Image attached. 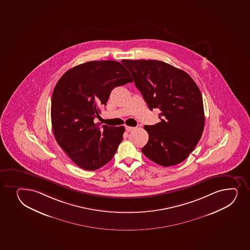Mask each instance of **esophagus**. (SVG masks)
Returning <instances> with one entry per match:
<instances>
[{"mask_svg":"<svg viewBox=\"0 0 250 250\" xmlns=\"http://www.w3.org/2000/svg\"><path fill=\"white\" fill-rule=\"evenodd\" d=\"M135 129V127H132V126H125V130L126 131H132V130H134V129Z\"/></svg>","mask_w":250,"mask_h":250,"instance_id":"obj_1","label":"esophagus"}]
</instances>
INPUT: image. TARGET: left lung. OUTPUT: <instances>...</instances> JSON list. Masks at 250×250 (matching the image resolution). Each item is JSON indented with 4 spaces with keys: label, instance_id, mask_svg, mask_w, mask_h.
<instances>
[{
    "label": "left lung",
    "instance_id": "8db88e82",
    "mask_svg": "<svg viewBox=\"0 0 250 250\" xmlns=\"http://www.w3.org/2000/svg\"><path fill=\"white\" fill-rule=\"evenodd\" d=\"M150 110L161 120L145 125L149 141L141 149L146 157L168 167L181 163L202 136L205 111L201 92L184 70L156 60H123Z\"/></svg>",
    "mask_w": 250,
    "mask_h": 250
}]
</instances>
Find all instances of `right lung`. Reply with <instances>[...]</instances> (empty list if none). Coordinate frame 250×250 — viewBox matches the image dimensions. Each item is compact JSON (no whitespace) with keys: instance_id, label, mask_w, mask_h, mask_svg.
Returning a JSON list of instances; mask_svg holds the SVG:
<instances>
[{"instance_id":"right-lung-1","label":"right lung","mask_w":250,"mask_h":250,"mask_svg":"<svg viewBox=\"0 0 250 250\" xmlns=\"http://www.w3.org/2000/svg\"><path fill=\"white\" fill-rule=\"evenodd\" d=\"M133 82L126 68L115 61L89 62L67 70L55 86L51 124L56 141L70 160L86 170L100 168L115 155L125 127L96 124L100 107L111 90Z\"/></svg>"}]
</instances>
